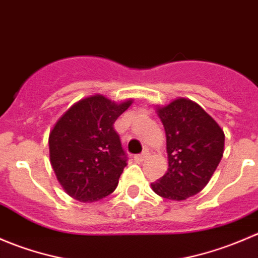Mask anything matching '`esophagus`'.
<instances>
[{"label": "esophagus", "mask_w": 258, "mask_h": 258, "mask_svg": "<svg viewBox=\"0 0 258 258\" xmlns=\"http://www.w3.org/2000/svg\"><path fill=\"white\" fill-rule=\"evenodd\" d=\"M148 156H150V152H148V151H144V152L142 153H140V155H136L135 156V161H136V162H142V161H145L146 158L148 157Z\"/></svg>", "instance_id": "esophagus-1"}]
</instances>
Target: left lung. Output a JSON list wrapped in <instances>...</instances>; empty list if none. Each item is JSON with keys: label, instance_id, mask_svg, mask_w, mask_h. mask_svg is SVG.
Masks as SVG:
<instances>
[{"label": "left lung", "instance_id": "left-lung-1", "mask_svg": "<svg viewBox=\"0 0 258 258\" xmlns=\"http://www.w3.org/2000/svg\"><path fill=\"white\" fill-rule=\"evenodd\" d=\"M166 132L168 170L151 183L153 192L171 201H183L205 188L225 150V134L204 108L178 97L156 108Z\"/></svg>", "mask_w": 258, "mask_h": 258}]
</instances>
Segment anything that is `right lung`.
Here are the masks:
<instances>
[{"instance_id":"add662e5","label":"right lung","mask_w":258,"mask_h":258,"mask_svg":"<svg viewBox=\"0 0 258 258\" xmlns=\"http://www.w3.org/2000/svg\"><path fill=\"white\" fill-rule=\"evenodd\" d=\"M134 100L114 102L102 95L77 101L49 132V162L57 181L80 202L112 194L127 165L113 123Z\"/></svg>"}]
</instances>
